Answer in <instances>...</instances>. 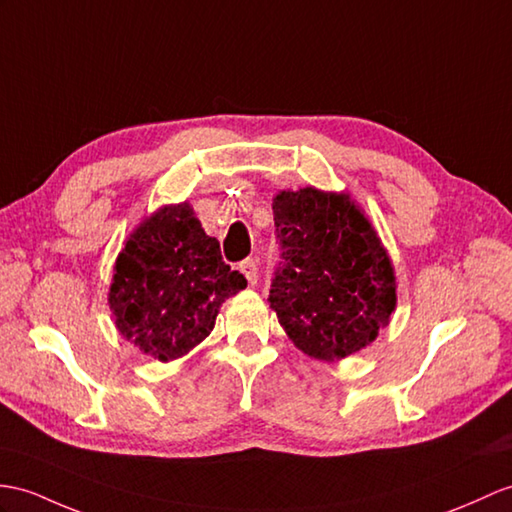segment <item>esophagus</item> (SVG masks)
I'll use <instances>...</instances> for the list:
<instances>
[{
	"mask_svg": "<svg viewBox=\"0 0 512 512\" xmlns=\"http://www.w3.org/2000/svg\"><path fill=\"white\" fill-rule=\"evenodd\" d=\"M241 271H243V276L247 278V282L252 284V286L258 282V263H256L254 258L243 260V263H241Z\"/></svg>",
	"mask_w": 512,
	"mask_h": 512,
	"instance_id": "1",
	"label": "esophagus"
}]
</instances>
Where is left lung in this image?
Here are the masks:
<instances>
[{
	"label": "left lung",
	"mask_w": 512,
	"mask_h": 512,
	"mask_svg": "<svg viewBox=\"0 0 512 512\" xmlns=\"http://www.w3.org/2000/svg\"><path fill=\"white\" fill-rule=\"evenodd\" d=\"M280 260L269 302L304 354L345 358L378 336L395 310L391 260L345 195L317 189L273 199Z\"/></svg>",
	"instance_id": "1"
}]
</instances>
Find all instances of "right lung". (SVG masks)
<instances>
[{"label":"right lung","mask_w":512,"mask_h":512,"mask_svg":"<svg viewBox=\"0 0 512 512\" xmlns=\"http://www.w3.org/2000/svg\"><path fill=\"white\" fill-rule=\"evenodd\" d=\"M245 286L193 208L178 204L160 208L126 241L108 302L119 332L167 363L202 343L219 306Z\"/></svg>","instance_id":"obj_1"}]
</instances>
